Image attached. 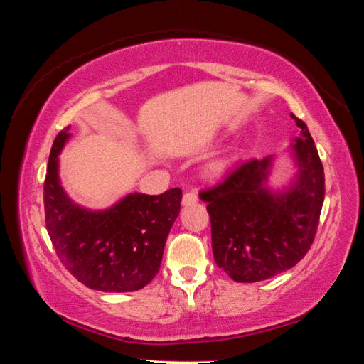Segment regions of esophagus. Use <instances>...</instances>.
<instances>
[{
    "instance_id": "esophagus-1",
    "label": "esophagus",
    "mask_w": 364,
    "mask_h": 364,
    "mask_svg": "<svg viewBox=\"0 0 364 364\" xmlns=\"http://www.w3.org/2000/svg\"><path fill=\"white\" fill-rule=\"evenodd\" d=\"M197 200H199V199H197V194H196V193H186V194L183 196L181 204H183L184 207H188V205H193V204H196Z\"/></svg>"
}]
</instances>
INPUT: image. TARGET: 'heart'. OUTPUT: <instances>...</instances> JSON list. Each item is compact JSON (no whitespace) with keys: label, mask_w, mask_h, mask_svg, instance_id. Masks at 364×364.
<instances>
[{"label":"heart","mask_w":364,"mask_h":364,"mask_svg":"<svg viewBox=\"0 0 364 364\" xmlns=\"http://www.w3.org/2000/svg\"><path fill=\"white\" fill-rule=\"evenodd\" d=\"M237 159H239L237 152L225 154V156H220L217 159H213L212 162H208L207 168H205L207 176L221 178L223 175H226Z\"/></svg>","instance_id":"heart-1"}]
</instances>
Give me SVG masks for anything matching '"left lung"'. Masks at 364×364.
<instances>
[{"label":"left lung","instance_id":"left-lung-1","mask_svg":"<svg viewBox=\"0 0 364 364\" xmlns=\"http://www.w3.org/2000/svg\"><path fill=\"white\" fill-rule=\"evenodd\" d=\"M284 156L294 175L273 186L278 156L249 160L226 180L202 193L212 223V249L218 268L236 282H257L295 267L315 239L324 200V170L304 122Z\"/></svg>","mask_w":364,"mask_h":364}]
</instances>
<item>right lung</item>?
<instances>
[{
	"instance_id": "right-lung-1",
	"label": "right lung",
	"mask_w": 364,
	"mask_h": 364,
	"mask_svg": "<svg viewBox=\"0 0 364 364\" xmlns=\"http://www.w3.org/2000/svg\"><path fill=\"white\" fill-rule=\"evenodd\" d=\"M70 127L54 139L45 180L46 230L59 260L86 287L134 292L156 278L164 247L180 215L181 189L159 196L130 193L102 210L77 204L59 176Z\"/></svg>"
}]
</instances>
